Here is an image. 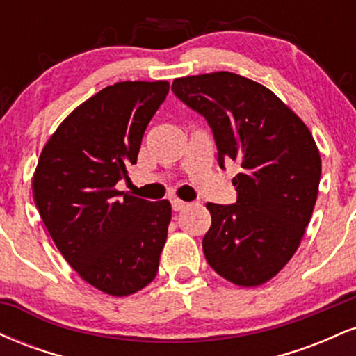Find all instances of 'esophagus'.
Segmentation results:
<instances>
[{"instance_id": "34e87169", "label": "esophagus", "mask_w": 356, "mask_h": 356, "mask_svg": "<svg viewBox=\"0 0 356 356\" xmlns=\"http://www.w3.org/2000/svg\"><path fill=\"white\" fill-rule=\"evenodd\" d=\"M186 206H187V202H184L182 199H177V197L172 199V209H174V211L179 212V211L186 209Z\"/></svg>"}]
</instances>
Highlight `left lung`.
Returning a JSON list of instances; mask_svg holds the SVG:
<instances>
[{"instance_id": "8db88e82", "label": "left lung", "mask_w": 356, "mask_h": 356, "mask_svg": "<svg viewBox=\"0 0 356 356\" xmlns=\"http://www.w3.org/2000/svg\"><path fill=\"white\" fill-rule=\"evenodd\" d=\"M172 92L206 118L218 161L239 162L238 201L207 202L206 261L238 286H259L291 259L312 219L321 159L305 122L271 90L231 72L175 79Z\"/></svg>"}]
</instances>
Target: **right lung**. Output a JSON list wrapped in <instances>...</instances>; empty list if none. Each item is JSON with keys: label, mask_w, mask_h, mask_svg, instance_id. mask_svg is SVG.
Returning a JSON list of instances; mask_svg holds the SVG:
<instances>
[{"label": "right lung", "mask_w": 356, "mask_h": 356, "mask_svg": "<svg viewBox=\"0 0 356 356\" xmlns=\"http://www.w3.org/2000/svg\"><path fill=\"white\" fill-rule=\"evenodd\" d=\"M167 81H118L76 107L43 147L33 199L53 243L88 284L112 296L140 291L159 271L172 207L115 189L137 164Z\"/></svg>", "instance_id": "1"}]
</instances>
